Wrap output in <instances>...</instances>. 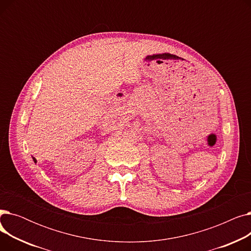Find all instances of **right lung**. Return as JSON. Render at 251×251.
<instances>
[{"instance_id": "1", "label": "right lung", "mask_w": 251, "mask_h": 251, "mask_svg": "<svg viewBox=\"0 0 251 251\" xmlns=\"http://www.w3.org/2000/svg\"><path fill=\"white\" fill-rule=\"evenodd\" d=\"M32 159H33V162H34V163H36V160L34 159V157H32Z\"/></svg>"}]
</instances>
